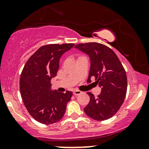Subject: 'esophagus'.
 Returning a JSON list of instances; mask_svg holds the SVG:
<instances>
[{"label": "esophagus", "mask_w": 149, "mask_h": 149, "mask_svg": "<svg viewBox=\"0 0 149 149\" xmlns=\"http://www.w3.org/2000/svg\"><path fill=\"white\" fill-rule=\"evenodd\" d=\"M81 93H82V91H79V90H74L73 91V94L74 95H80Z\"/></svg>", "instance_id": "1"}]
</instances>
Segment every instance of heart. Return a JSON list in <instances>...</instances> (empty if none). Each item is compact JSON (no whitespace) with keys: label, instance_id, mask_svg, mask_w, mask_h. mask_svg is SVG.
<instances>
[{"label":"heart","instance_id":"heart-1","mask_svg":"<svg viewBox=\"0 0 149 149\" xmlns=\"http://www.w3.org/2000/svg\"><path fill=\"white\" fill-rule=\"evenodd\" d=\"M81 56H80V57H79V58H81Z\"/></svg>","mask_w":149,"mask_h":149}]
</instances>
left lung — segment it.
<instances>
[{"label":"left lung","instance_id":"8db88e82","mask_svg":"<svg viewBox=\"0 0 149 149\" xmlns=\"http://www.w3.org/2000/svg\"><path fill=\"white\" fill-rule=\"evenodd\" d=\"M90 58L91 67L87 82L94 77L101 87L100 94L95 97L87 93L90 100L84 111L96 121H104L115 115L125 100L127 92V75L115 52L109 47L98 42H86L75 46Z\"/></svg>","mask_w":149,"mask_h":149}]
</instances>
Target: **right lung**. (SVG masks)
<instances>
[{
    "instance_id": "obj_1",
    "label": "right lung",
    "mask_w": 149,
    "mask_h": 149,
    "mask_svg": "<svg viewBox=\"0 0 149 149\" xmlns=\"http://www.w3.org/2000/svg\"><path fill=\"white\" fill-rule=\"evenodd\" d=\"M74 44H50L38 49L28 59L22 70L19 89L28 113L42 124H53L64 115L72 91H52L51 79L56 77L62 55Z\"/></svg>"
}]
</instances>
